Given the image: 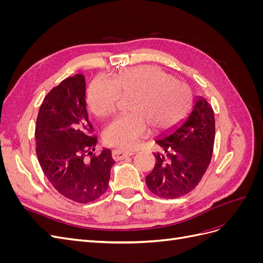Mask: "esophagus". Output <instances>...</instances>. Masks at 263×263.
<instances>
[{"mask_svg": "<svg viewBox=\"0 0 263 263\" xmlns=\"http://www.w3.org/2000/svg\"><path fill=\"white\" fill-rule=\"evenodd\" d=\"M133 155H134V153H130V151H122L118 149H115L112 151V158L115 161L123 160V159L129 157V156H133Z\"/></svg>", "mask_w": 263, "mask_h": 263, "instance_id": "obj_1", "label": "esophagus"}]
</instances>
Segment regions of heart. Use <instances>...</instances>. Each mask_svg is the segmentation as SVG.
Returning <instances> with one entry per match:
<instances>
[{"mask_svg": "<svg viewBox=\"0 0 263 263\" xmlns=\"http://www.w3.org/2000/svg\"><path fill=\"white\" fill-rule=\"evenodd\" d=\"M122 98H133L130 114L116 118L103 133L107 145L133 149L149 129L155 134L169 133L187 117L193 105V92L185 83L154 66L127 68L113 80L94 79L86 94L90 112L100 118L116 113Z\"/></svg>", "mask_w": 263, "mask_h": 263, "instance_id": "b5f03b06", "label": "heart"}]
</instances>
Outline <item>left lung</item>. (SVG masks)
Here are the masks:
<instances>
[{"label": "left lung", "instance_id": "obj_1", "mask_svg": "<svg viewBox=\"0 0 263 263\" xmlns=\"http://www.w3.org/2000/svg\"><path fill=\"white\" fill-rule=\"evenodd\" d=\"M214 139V110L200 97L181 126L156 139L161 151L154 154L156 164L146 177L148 189L163 198H177L190 193L209 168Z\"/></svg>", "mask_w": 263, "mask_h": 263}]
</instances>
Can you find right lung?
<instances>
[{"label":"right lung","instance_id":"1","mask_svg":"<svg viewBox=\"0 0 263 263\" xmlns=\"http://www.w3.org/2000/svg\"><path fill=\"white\" fill-rule=\"evenodd\" d=\"M85 79L76 74L46 95L39 108L35 138L39 164L65 197L86 204L106 192L115 161L109 149L95 154L98 137L87 119Z\"/></svg>","mask_w":263,"mask_h":263}]
</instances>
